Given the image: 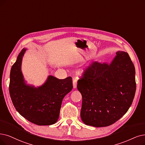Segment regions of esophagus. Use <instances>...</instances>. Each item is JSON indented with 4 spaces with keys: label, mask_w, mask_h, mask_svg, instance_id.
<instances>
[{
    "label": "esophagus",
    "mask_w": 145,
    "mask_h": 145,
    "mask_svg": "<svg viewBox=\"0 0 145 145\" xmlns=\"http://www.w3.org/2000/svg\"><path fill=\"white\" fill-rule=\"evenodd\" d=\"M77 80L76 79L73 80V88L76 89L77 88Z\"/></svg>",
    "instance_id": "1"
}]
</instances>
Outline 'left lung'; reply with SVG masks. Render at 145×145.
<instances>
[{
  "instance_id": "1",
  "label": "left lung",
  "mask_w": 145,
  "mask_h": 145,
  "mask_svg": "<svg viewBox=\"0 0 145 145\" xmlns=\"http://www.w3.org/2000/svg\"><path fill=\"white\" fill-rule=\"evenodd\" d=\"M110 64L92 62L78 80L82 95L80 116L96 127L115 123L127 112L135 95V68L129 54L118 51Z\"/></svg>"
}]
</instances>
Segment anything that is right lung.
Segmentation results:
<instances>
[{"label":"right lung","mask_w":145,"mask_h":145,"mask_svg":"<svg viewBox=\"0 0 145 145\" xmlns=\"http://www.w3.org/2000/svg\"><path fill=\"white\" fill-rule=\"evenodd\" d=\"M26 50L21 51L11 68L9 87L11 100L16 111L31 123L39 125L54 124L59 118L63 97L72 89V78L58 79L49 76L38 88L26 84L21 68Z\"/></svg>","instance_id":"add662e5"}]
</instances>
